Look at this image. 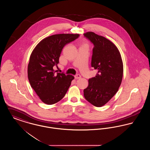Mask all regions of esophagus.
<instances>
[{
    "instance_id": "34e87169",
    "label": "esophagus",
    "mask_w": 150,
    "mask_h": 150,
    "mask_svg": "<svg viewBox=\"0 0 150 150\" xmlns=\"http://www.w3.org/2000/svg\"><path fill=\"white\" fill-rule=\"evenodd\" d=\"M75 79H78L81 78V75L79 74H77L75 76Z\"/></svg>"
}]
</instances>
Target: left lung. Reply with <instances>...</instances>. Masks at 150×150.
<instances>
[{
  "label": "left lung",
  "mask_w": 150,
  "mask_h": 150,
  "mask_svg": "<svg viewBox=\"0 0 150 150\" xmlns=\"http://www.w3.org/2000/svg\"><path fill=\"white\" fill-rule=\"evenodd\" d=\"M84 35L94 44L91 66L98 70L89 79L84 89L86 100L96 107H102L111 100L120 87L123 76V64L116 46L110 40L93 32Z\"/></svg>",
  "instance_id": "left-lung-1"
}]
</instances>
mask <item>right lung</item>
Returning <instances> with one entry per match:
<instances>
[{
	"mask_svg": "<svg viewBox=\"0 0 150 150\" xmlns=\"http://www.w3.org/2000/svg\"><path fill=\"white\" fill-rule=\"evenodd\" d=\"M79 34H61L44 38L33 50L29 60L28 75L31 86L42 101L53 105L64 97L72 80L71 75L56 72L53 69L64 45L75 40Z\"/></svg>",
	"mask_w": 150,
	"mask_h": 150,
	"instance_id": "obj_1",
	"label": "right lung"
}]
</instances>
